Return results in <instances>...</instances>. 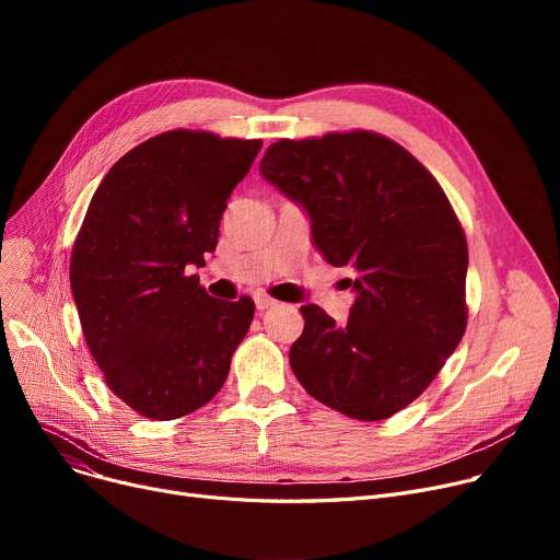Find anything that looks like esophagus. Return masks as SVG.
Instances as JSON below:
<instances>
[{
    "label": "esophagus",
    "instance_id": "1",
    "mask_svg": "<svg viewBox=\"0 0 560 560\" xmlns=\"http://www.w3.org/2000/svg\"><path fill=\"white\" fill-rule=\"evenodd\" d=\"M254 304H256V308H258V311H265V308L275 306L277 302H275L272 298H268V295H254Z\"/></svg>",
    "mask_w": 560,
    "mask_h": 560
}]
</instances>
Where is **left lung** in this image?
Instances as JSON below:
<instances>
[{
	"instance_id": "obj_1",
	"label": "left lung",
	"mask_w": 560,
	"mask_h": 560,
	"mask_svg": "<svg viewBox=\"0 0 560 560\" xmlns=\"http://www.w3.org/2000/svg\"><path fill=\"white\" fill-rule=\"evenodd\" d=\"M260 174L304 206L322 256L357 272L347 325L315 304L300 308L292 372L347 418L395 416L429 388L467 327V241L445 190L374 131L283 138Z\"/></svg>"
}]
</instances>
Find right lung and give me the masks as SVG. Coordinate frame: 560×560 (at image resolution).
Masks as SVG:
<instances>
[{
    "label": "right lung",
    "instance_id": "add662e5",
    "mask_svg": "<svg viewBox=\"0 0 560 560\" xmlns=\"http://www.w3.org/2000/svg\"><path fill=\"white\" fill-rule=\"evenodd\" d=\"M260 140L174 129L140 142L95 190L70 285L106 386L136 413L176 420L209 404L245 338L252 298L224 302L186 275L218 245L233 188Z\"/></svg>",
    "mask_w": 560,
    "mask_h": 560
}]
</instances>
